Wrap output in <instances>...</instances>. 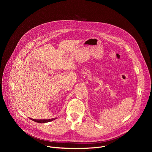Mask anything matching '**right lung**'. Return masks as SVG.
<instances>
[{
  "label": "right lung",
  "mask_w": 152,
  "mask_h": 152,
  "mask_svg": "<svg viewBox=\"0 0 152 152\" xmlns=\"http://www.w3.org/2000/svg\"><path fill=\"white\" fill-rule=\"evenodd\" d=\"M31 120H33L35 122L37 123H48V122H50L54 119H55V118H52V119H32L30 118Z\"/></svg>",
  "instance_id": "1"
}]
</instances>
